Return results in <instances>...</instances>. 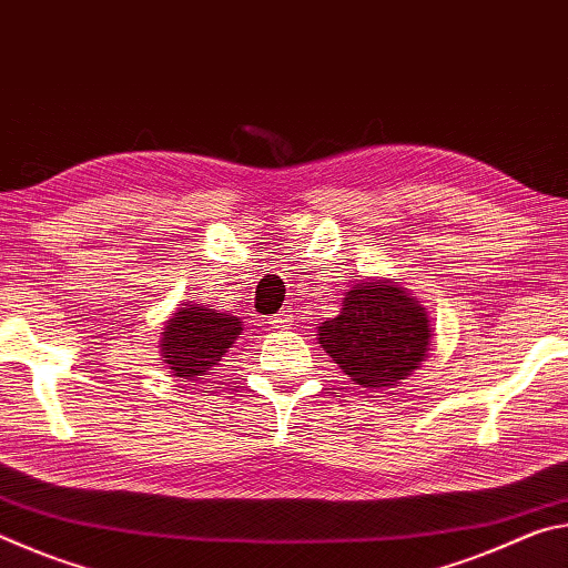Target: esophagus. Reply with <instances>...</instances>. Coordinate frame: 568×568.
I'll return each mask as SVG.
<instances>
[{
  "label": "esophagus",
  "instance_id": "1",
  "mask_svg": "<svg viewBox=\"0 0 568 568\" xmlns=\"http://www.w3.org/2000/svg\"><path fill=\"white\" fill-rule=\"evenodd\" d=\"M271 323L275 325V328H285V325H291V323H293V311H291V307H283L281 313H275V315H273Z\"/></svg>",
  "mask_w": 568,
  "mask_h": 568
}]
</instances>
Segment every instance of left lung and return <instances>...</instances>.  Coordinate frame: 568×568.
Returning <instances> with one entry per match:
<instances>
[{"label":"left lung","instance_id":"8db88e82","mask_svg":"<svg viewBox=\"0 0 568 568\" xmlns=\"http://www.w3.org/2000/svg\"><path fill=\"white\" fill-rule=\"evenodd\" d=\"M318 341L361 388H393L428 355V315L398 285L358 283L321 325Z\"/></svg>","mask_w":568,"mask_h":568}]
</instances>
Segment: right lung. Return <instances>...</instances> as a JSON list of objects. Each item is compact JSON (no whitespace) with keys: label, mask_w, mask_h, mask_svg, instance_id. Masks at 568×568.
Returning a JSON list of instances; mask_svg holds the SVG:
<instances>
[{"label":"right lung","mask_w":568,"mask_h":568,"mask_svg":"<svg viewBox=\"0 0 568 568\" xmlns=\"http://www.w3.org/2000/svg\"><path fill=\"white\" fill-rule=\"evenodd\" d=\"M240 333L243 321L235 315L205 305H187L180 307L162 331L160 353L172 376L195 381L220 363Z\"/></svg>","instance_id":"add662e5"}]
</instances>
